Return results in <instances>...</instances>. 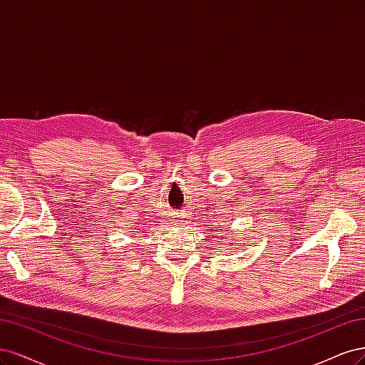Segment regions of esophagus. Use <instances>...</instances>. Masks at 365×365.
Here are the masks:
<instances>
[{"label":"esophagus","instance_id":"34e87169","mask_svg":"<svg viewBox=\"0 0 365 365\" xmlns=\"http://www.w3.org/2000/svg\"><path fill=\"white\" fill-rule=\"evenodd\" d=\"M175 224H178V219H175Z\"/></svg>","mask_w":365,"mask_h":365}]
</instances>
